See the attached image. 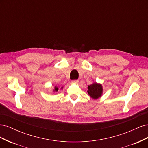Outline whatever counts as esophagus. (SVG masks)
Instances as JSON below:
<instances>
[{"label": "esophagus", "instance_id": "esophagus-1", "mask_svg": "<svg viewBox=\"0 0 148 148\" xmlns=\"http://www.w3.org/2000/svg\"><path fill=\"white\" fill-rule=\"evenodd\" d=\"M78 82V80H73V81H71V83L72 84H77Z\"/></svg>", "mask_w": 148, "mask_h": 148}]
</instances>
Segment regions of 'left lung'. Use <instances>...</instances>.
<instances>
[{
  "mask_svg": "<svg viewBox=\"0 0 148 148\" xmlns=\"http://www.w3.org/2000/svg\"><path fill=\"white\" fill-rule=\"evenodd\" d=\"M88 93L93 99H97L102 96L103 92V88L100 83H93L88 86Z\"/></svg>",
  "mask_w": 148,
  "mask_h": 148,
  "instance_id": "8db88e82",
  "label": "left lung"
}]
</instances>
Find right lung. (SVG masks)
I'll return each mask as SVG.
<instances>
[{
	"label": "right lung",
	"mask_w": 148,
	"mask_h": 148,
	"mask_svg": "<svg viewBox=\"0 0 148 148\" xmlns=\"http://www.w3.org/2000/svg\"><path fill=\"white\" fill-rule=\"evenodd\" d=\"M61 89H63V87H61ZM58 90H59V88H58L57 86H55L54 88V89H53V92H57Z\"/></svg>",
	"instance_id": "1"
}]
</instances>
